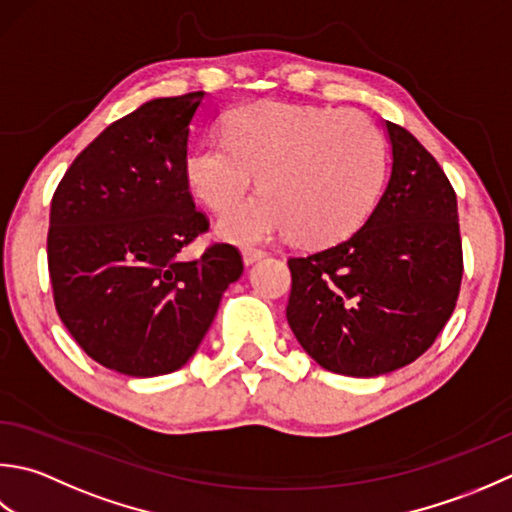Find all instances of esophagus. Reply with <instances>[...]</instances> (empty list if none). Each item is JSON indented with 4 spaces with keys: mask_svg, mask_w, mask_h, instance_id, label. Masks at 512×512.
I'll return each instance as SVG.
<instances>
[{
    "mask_svg": "<svg viewBox=\"0 0 512 512\" xmlns=\"http://www.w3.org/2000/svg\"><path fill=\"white\" fill-rule=\"evenodd\" d=\"M265 256H267V252H263V249H252V247L243 249L245 265H254V263H258V260H263Z\"/></svg>",
    "mask_w": 512,
    "mask_h": 512,
    "instance_id": "esophagus-1",
    "label": "esophagus"
}]
</instances>
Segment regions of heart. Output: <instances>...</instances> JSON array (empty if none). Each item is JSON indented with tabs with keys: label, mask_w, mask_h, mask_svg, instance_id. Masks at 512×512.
<instances>
[{
	"label": "heart",
	"mask_w": 512,
	"mask_h": 512,
	"mask_svg": "<svg viewBox=\"0 0 512 512\" xmlns=\"http://www.w3.org/2000/svg\"><path fill=\"white\" fill-rule=\"evenodd\" d=\"M190 174L218 216L241 212L252 179L260 181L265 201L227 223L232 241L289 234L298 245L327 247L373 214L389 179V145L360 112L254 103L234 114L227 145L194 156Z\"/></svg>",
	"instance_id": "1"
}]
</instances>
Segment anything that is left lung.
<instances>
[{"instance_id":"1","label":"left lung","mask_w":512,"mask_h":512,"mask_svg":"<svg viewBox=\"0 0 512 512\" xmlns=\"http://www.w3.org/2000/svg\"><path fill=\"white\" fill-rule=\"evenodd\" d=\"M393 168L373 214L347 241L287 260V322L322 369L373 378L431 347L460 296L457 196L440 163L387 121Z\"/></svg>"}]
</instances>
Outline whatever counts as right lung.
<instances>
[{"mask_svg":"<svg viewBox=\"0 0 512 512\" xmlns=\"http://www.w3.org/2000/svg\"><path fill=\"white\" fill-rule=\"evenodd\" d=\"M203 95L152 99L110 123L52 194L57 314L92 360L132 378L181 369L243 274L229 243L192 256L210 229L187 179L190 123Z\"/></svg>","mask_w":512,"mask_h":512,"instance_id":"add662e5","label":"right lung"}]
</instances>
